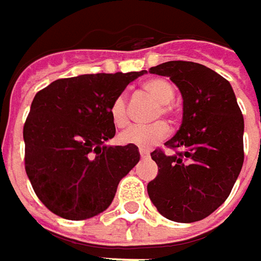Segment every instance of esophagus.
<instances>
[{"label":"esophagus","mask_w":261,"mask_h":261,"mask_svg":"<svg viewBox=\"0 0 261 261\" xmlns=\"http://www.w3.org/2000/svg\"><path fill=\"white\" fill-rule=\"evenodd\" d=\"M139 154H141L142 158H148V156H149V151H148V149H144V148H141V149H139Z\"/></svg>","instance_id":"obj_1"}]
</instances>
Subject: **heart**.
<instances>
[{"label": "heart", "mask_w": 261, "mask_h": 261, "mask_svg": "<svg viewBox=\"0 0 261 261\" xmlns=\"http://www.w3.org/2000/svg\"><path fill=\"white\" fill-rule=\"evenodd\" d=\"M142 91L158 103L155 117L160 115H170L171 112L170 103L174 100L175 91L173 84L167 78L156 76V78L148 80L142 84ZM109 113L116 127H125L129 123L125 95L119 94L113 98ZM167 135H168V127L166 123L156 122L149 126H130L119 135V141L123 145H135L138 148L146 149V148L156 145L163 139H166Z\"/></svg>", "instance_id": "obj_1"}]
</instances>
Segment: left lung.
Listing matches in <instances>:
<instances>
[{
  "label": "left lung",
  "instance_id": "1",
  "mask_svg": "<svg viewBox=\"0 0 261 261\" xmlns=\"http://www.w3.org/2000/svg\"><path fill=\"white\" fill-rule=\"evenodd\" d=\"M168 76L181 93L183 119L166 146L151 152L158 174L148 195L161 215L196 222L215 212L229 196L244 163V119L231 84L211 68L170 61L149 69Z\"/></svg>",
  "mask_w": 261,
  "mask_h": 261
}]
</instances>
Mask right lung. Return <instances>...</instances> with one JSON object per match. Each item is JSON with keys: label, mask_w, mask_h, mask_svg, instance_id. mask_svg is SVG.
Segmentation results:
<instances>
[{"label": "right lung", "mask_w": 261, "mask_h": 261, "mask_svg": "<svg viewBox=\"0 0 261 261\" xmlns=\"http://www.w3.org/2000/svg\"><path fill=\"white\" fill-rule=\"evenodd\" d=\"M146 71L56 80L33 98L23 129L25 173L40 202L81 221L106 211L139 161L135 145H106L116 134L113 98Z\"/></svg>", "instance_id": "add662e5"}]
</instances>
